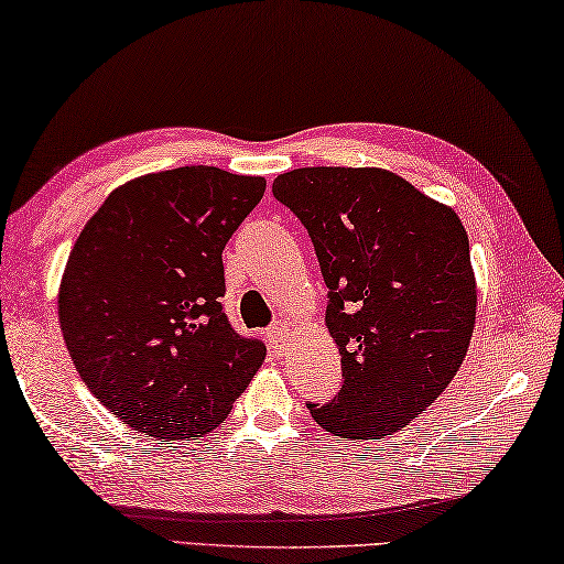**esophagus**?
I'll use <instances>...</instances> for the list:
<instances>
[{"label":"esophagus","instance_id":"esophagus-1","mask_svg":"<svg viewBox=\"0 0 564 564\" xmlns=\"http://www.w3.org/2000/svg\"><path fill=\"white\" fill-rule=\"evenodd\" d=\"M267 339H270V347L274 352H282V349L290 345V327L284 325V322H276V325L267 329Z\"/></svg>","mask_w":564,"mask_h":564}]
</instances>
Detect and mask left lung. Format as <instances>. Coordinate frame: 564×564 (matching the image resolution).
<instances>
[{
  "instance_id": "left-lung-1",
  "label": "left lung",
  "mask_w": 564,
  "mask_h": 564,
  "mask_svg": "<svg viewBox=\"0 0 564 564\" xmlns=\"http://www.w3.org/2000/svg\"><path fill=\"white\" fill-rule=\"evenodd\" d=\"M272 195L315 245L343 387L307 404L322 430L380 440L430 408L457 375L475 329L477 288L463 221L377 167L284 172Z\"/></svg>"
}]
</instances>
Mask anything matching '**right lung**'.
<instances>
[{
  "mask_svg": "<svg viewBox=\"0 0 564 564\" xmlns=\"http://www.w3.org/2000/svg\"><path fill=\"white\" fill-rule=\"evenodd\" d=\"M264 177L219 167L144 174L117 187L74 242L59 325L89 392L137 432L202 437L227 420L267 347L221 310V249Z\"/></svg>",
  "mask_w": 564,
  "mask_h": 564,
  "instance_id": "right-lung-1",
  "label": "right lung"
}]
</instances>
